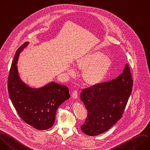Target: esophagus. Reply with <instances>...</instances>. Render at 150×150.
Returning <instances> with one entry per match:
<instances>
[{
    "mask_svg": "<svg viewBox=\"0 0 150 150\" xmlns=\"http://www.w3.org/2000/svg\"><path fill=\"white\" fill-rule=\"evenodd\" d=\"M72 97L74 99H77L78 98V91L77 90H74L72 93Z\"/></svg>",
    "mask_w": 150,
    "mask_h": 150,
    "instance_id": "1",
    "label": "esophagus"
}]
</instances>
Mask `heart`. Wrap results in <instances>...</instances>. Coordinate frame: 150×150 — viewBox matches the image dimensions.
Instances as JSON below:
<instances>
[{"label": "heart", "instance_id": "obj_1", "mask_svg": "<svg viewBox=\"0 0 150 150\" xmlns=\"http://www.w3.org/2000/svg\"><path fill=\"white\" fill-rule=\"evenodd\" d=\"M112 64L110 57L100 51L89 53L79 58L76 62L77 69L83 70L82 77L88 86H96L105 77ZM69 74L73 76L75 71L72 67L68 69Z\"/></svg>", "mask_w": 150, "mask_h": 150}]
</instances>
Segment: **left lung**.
Listing matches in <instances>:
<instances>
[{
    "instance_id": "left-lung-1",
    "label": "left lung",
    "mask_w": 150,
    "mask_h": 150,
    "mask_svg": "<svg viewBox=\"0 0 150 150\" xmlns=\"http://www.w3.org/2000/svg\"><path fill=\"white\" fill-rule=\"evenodd\" d=\"M133 80L127 64L122 73L108 81L83 90L80 100L88 112L80 128L86 134L104 133L121 118L132 88Z\"/></svg>"
}]
</instances>
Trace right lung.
<instances>
[{"label":"right lung","mask_w":150,"mask_h":150,"mask_svg":"<svg viewBox=\"0 0 150 150\" xmlns=\"http://www.w3.org/2000/svg\"><path fill=\"white\" fill-rule=\"evenodd\" d=\"M29 43L23 44L16 52L8 77V92L20 117L33 127L45 130L54 125L58 107L70 98L69 90L54 81L32 88L21 80L16 64L20 53Z\"/></svg>","instance_id":"add662e5"}]
</instances>
